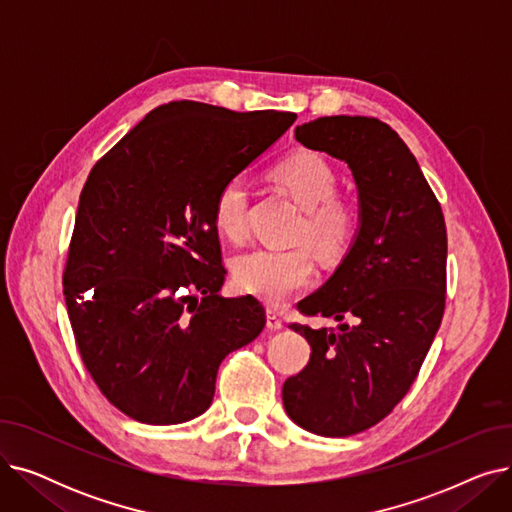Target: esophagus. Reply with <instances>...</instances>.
<instances>
[{
  "label": "esophagus",
  "instance_id": "34e87169",
  "mask_svg": "<svg viewBox=\"0 0 512 512\" xmlns=\"http://www.w3.org/2000/svg\"><path fill=\"white\" fill-rule=\"evenodd\" d=\"M282 319L274 313V311H267V328H270V330H282Z\"/></svg>",
  "mask_w": 512,
  "mask_h": 512
}]
</instances>
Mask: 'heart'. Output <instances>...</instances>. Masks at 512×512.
Segmentation results:
<instances>
[{
	"mask_svg": "<svg viewBox=\"0 0 512 512\" xmlns=\"http://www.w3.org/2000/svg\"><path fill=\"white\" fill-rule=\"evenodd\" d=\"M272 178L305 209L301 236L326 257H342L359 232L353 203L336 197L338 178L328 161L313 151H297L280 159ZM249 188L242 176L224 180L213 199V224L226 238L247 234ZM234 284L263 303L278 307L315 276V259L307 247H259L238 255L232 265Z\"/></svg>",
	"mask_w": 512,
	"mask_h": 512,
	"instance_id": "obj_1",
	"label": "heart"
}]
</instances>
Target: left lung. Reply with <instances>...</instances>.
<instances>
[{"label": "left lung", "mask_w": 512, "mask_h": 512, "mask_svg": "<svg viewBox=\"0 0 512 512\" xmlns=\"http://www.w3.org/2000/svg\"><path fill=\"white\" fill-rule=\"evenodd\" d=\"M294 137L342 159L359 191L353 247L299 303L301 313L340 324L290 326L307 338L311 357L282 388L294 423L344 438L390 415L417 378L446 305V224L415 155L378 118H317L297 126Z\"/></svg>", "instance_id": "8db88e82"}]
</instances>
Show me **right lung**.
<instances>
[{"label":"right lung","mask_w":512,"mask_h":512,"mask_svg":"<svg viewBox=\"0 0 512 512\" xmlns=\"http://www.w3.org/2000/svg\"><path fill=\"white\" fill-rule=\"evenodd\" d=\"M290 112L199 101L155 107L91 170L64 270L76 346L124 415L149 425L205 413L224 357L265 309L224 299L213 199L292 126Z\"/></svg>","instance_id":"add662e5"}]
</instances>
